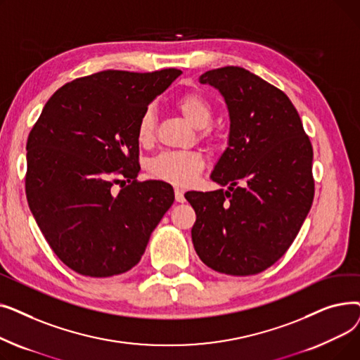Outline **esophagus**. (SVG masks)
<instances>
[{"mask_svg":"<svg viewBox=\"0 0 360 360\" xmlns=\"http://www.w3.org/2000/svg\"><path fill=\"white\" fill-rule=\"evenodd\" d=\"M175 200H176L178 202H184V201H185L184 193H182V190H179V188H176V190H175Z\"/></svg>","mask_w":360,"mask_h":360,"instance_id":"obj_1","label":"esophagus"}]
</instances>
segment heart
I'll return each mask as SVG.
<instances>
[{"mask_svg": "<svg viewBox=\"0 0 360 360\" xmlns=\"http://www.w3.org/2000/svg\"><path fill=\"white\" fill-rule=\"evenodd\" d=\"M176 109L194 128H205L212 122L213 109L210 102L200 93H186L176 101ZM156 118L151 109L146 110L137 125V140L148 146L155 140ZM204 169V159L195 151H170L150 162V174L158 179L178 186L193 184Z\"/></svg>", "mask_w": 360, "mask_h": 360, "instance_id": "obj_1", "label": "heart"}]
</instances>
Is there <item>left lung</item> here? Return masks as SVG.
<instances>
[{"label": "left lung", "mask_w": 360, "mask_h": 360, "mask_svg": "<svg viewBox=\"0 0 360 360\" xmlns=\"http://www.w3.org/2000/svg\"><path fill=\"white\" fill-rule=\"evenodd\" d=\"M200 83L221 94L231 124L210 175L228 190L185 194L194 248L214 271L257 274L289 250L311 210L312 146L286 94L248 70H210Z\"/></svg>", "instance_id": "8db88e82"}]
</instances>
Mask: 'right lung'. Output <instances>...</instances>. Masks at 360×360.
Returning a JSON list of instances; mask_svg holds the SVG:
<instances>
[{
    "mask_svg": "<svg viewBox=\"0 0 360 360\" xmlns=\"http://www.w3.org/2000/svg\"><path fill=\"white\" fill-rule=\"evenodd\" d=\"M181 70H106L56 90L32 128L26 195L49 247L65 266L110 277L137 266L174 204L167 182H137V125ZM130 184L113 196L115 181Z\"/></svg>",
    "mask_w": 360,
    "mask_h": 360,
    "instance_id": "add662e5",
    "label": "right lung"
}]
</instances>
